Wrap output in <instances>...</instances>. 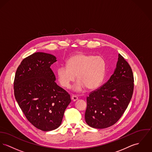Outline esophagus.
<instances>
[{
    "instance_id": "34e87169",
    "label": "esophagus",
    "mask_w": 152,
    "mask_h": 152,
    "mask_svg": "<svg viewBox=\"0 0 152 152\" xmlns=\"http://www.w3.org/2000/svg\"><path fill=\"white\" fill-rule=\"evenodd\" d=\"M71 99L73 102H75L76 100H77L78 99V97L76 95H72L71 96Z\"/></svg>"
}]
</instances>
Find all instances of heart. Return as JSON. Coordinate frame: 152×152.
Here are the masks:
<instances>
[{
	"mask_svg": "<svg viewBox=\"0 0 152 152\" xmlns=\"http://www.w3.org/2000/svg\"><path fill=\"white\" fill-rule=\"evenodd\" d=\"M106 71V63L100 56L78 53L70 57L67 66L57 69V77L60 84L69 89L76 78L78 81L73 89L80 92L86 88L88 90L97 88L103 83Z\"/></svg>",
	"mask_w": 152,
	"mask_h": 152,
	"instance_id": "obj_1",
	"label": "heart"
}]
</instances>
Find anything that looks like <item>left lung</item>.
<instances>
[{
  "instance_id": "1",
  "label": "left lung",
  "mask_w": 152,
  "mask_h": 152,
  "mask_svg": "<svg viewBox=\"0 0 152 152\" xmlns=\"http://www.w3.org/2000/svg\"><path fill=\"white\" fill-rule=\"evenodd\" d=\"M134 82L130 66L118 54L116 67L110 79L86 98L85 119L87 124L94 128L103 129L116 123L131 101Z\"/></svg>"
}]
</instances>
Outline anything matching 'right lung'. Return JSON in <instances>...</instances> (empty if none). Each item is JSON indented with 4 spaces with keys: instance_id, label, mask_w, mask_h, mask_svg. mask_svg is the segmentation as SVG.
Instances as JSON below:
<instances>
[{
    "instance_id": "obj_1",
    "label": "right lung",
    "mask_w": 152,
    "mask_h": 152,
    "mask_svg": "<svg viewBox=\"0 0 152 152\" xmlns=\"http://www.w3.org/2000/svg\"><path fill=\"white\" fill-rule=\"evenodd\" d=\"M57 61L51 54L36 52L18 67L14 96L28 120L43 131L57 128L71 102L69 94L56 83L50 66Z\"/></svg>"
}]
</instances>
